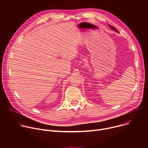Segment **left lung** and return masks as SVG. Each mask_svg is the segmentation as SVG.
<instances>
[{
  "label": "left lung",
  "instance_id": "left-lung-1",
  "mask_svg": "<svg viewBox=\"0 0 148 148\" xmlns=\"http://www.w3.org/2000/svg\"><path fill=\"white\" fill-rule=\"evenodd\" d=\"M109 26H110V27L111 29L114 30V31H115V32H118V30H117V29H116V28H115L114 26H111V25H109Z\"/></svg>",
  "mask_w": 148,
  "mask_h": 148
}]
</instances>
